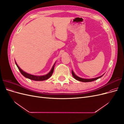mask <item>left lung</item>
I'll use <instances>...</instances> for the list:
<instances>
[{
	"mask_svg": "<svg viewBox=\"0 0 124 124\" xmlns=\"http://www.w3.org/2000/svg\"><path fill=\"white\" fill-rule=\"evenodd\" d=\"M72 76L73 77H74V78H75V79H76L78 81H81V82H92V81H95L97 79H98V78H100L101 77H102L103 74L101 76H100L99 77H97V78H89V79H87V78H80L78 77L77 76H76V74H74L73 71L72 70Z\"/></svg>",
	"mask_w": 124,
	"mask_h": 124,
	"instance_id": "left-lung-1",
	"label": "left lung"
}]
</instances>
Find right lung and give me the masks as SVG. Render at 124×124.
I'll use <instances>...</instances> for the list:
<instances>
[{"instance_id": "right-lung-1", "label": "right lung", "mask_w": 124, "mask_h": 124, "mask_svg": "<svg viewBox=\"0 0 124 124\" xmlns=\"http://www.w3.org/2000/svg\"><path fill=\"white\" fill-rule=\"evenodd\" d=\"M55 63L54 64L53 67H52V69L51 70L50 72L47 73V74L46 75H44V76H34V75H32L31 74H29L25 72V71H24L23 70H22L20 67L17 65V64L16 63V64L17 66V68L18 69V70H20V71L21 72V73H22V74L23 75L24 77H25L26 78H28L29 79H31L32 80H34V81H44V80H46L47 79H48V78H50L52 74L53 73V71H54V67H55Z\"/></svg>"}]
</instances>
